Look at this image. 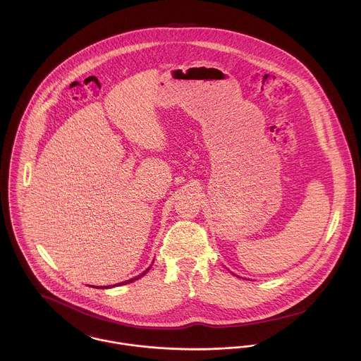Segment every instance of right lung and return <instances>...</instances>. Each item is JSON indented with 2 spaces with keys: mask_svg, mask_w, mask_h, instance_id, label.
<instances>
[{
  "mask_svg": "<svg viewBox=\"0 0 361 361\" xmlns=\"http://www.w3.org/2000/svg\"><path fill=\"white\" fill-rule=\"evenodd\" d=\"M147 271H149V269H147ZM147 271H145V272H143V274H140V275H139V276H136V278H133V279H129V281H125V282H122V283H118V285H126V283H130V282H133V281H136V279H139V278H142V276H143V275H145V274H146V272H147ZM115 286H116V285H115ZM104 288H109V286H104Z\"/></svg>",
  "mask_w": 361,
  "mask_h": 361,
  "instance_id": "add662e5",
  "label": "right lung"
}]
</instances>
